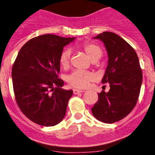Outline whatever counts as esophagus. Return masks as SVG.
Listing matches in <instances>:
<instances>
[{
	"mask_svg": "<svg viewBox=\"0 0 155 155\" xmlns=\"http://www.w3.org/2000/svg\"><path fill=\"white\" fill-rule=\"evenodd\" d=\"M83 91L82 90H76V89H74L73 90V92H74V95H78V94H80Z\"/></svg>",
	"mask_w": 155,
	"mask_h": 155,
	"instance_id": "34e87169",
	"label": "esophagus"
}]
</instances>
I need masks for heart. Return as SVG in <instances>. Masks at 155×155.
<instances>
[{
    "instance_id": "obj_1",
    "label": "heart",
    "mask_w": 155,
    "mask_h": 155,
    "mask_svg": "<svg viewBox=\"0 0 155 155\" xmlns=\"http://www.w3.org/2000/svg\"><path fill=\"white\" fill-rule=\"evenodd\" d=\"M81 48L85 51L88 58L92 62H95L101 58L103 51L97 44L92 42H85L81 45ZM71 51L70 49H65L60 56V64L63 68H68L71 63ZM95 75L91 72L75 71L67 77V81L70 86L78 89L87 87L90 82L95 80Z\"/></svg>"
}]
</instances>
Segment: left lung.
I'll use <instances>...</instances> for the list:
<instances>
[{
    "label": "left lung",
    "instance_id": "8db88e82",
    "mask_svg": "<svg viewBox=\"0 0 155 155\" xmlns=\"http://www.w3.org/2000/svg\"><path fill=\"white\" fill-rule=\"evenodd\" d=\"M94 38L104 42L107 51L108 65L101 83L109 84L110 90L98 93L92 113L101 122L114 123L127 116L136 106L142 71L136 51L120 35L106 31Z\"/></svg>",
    "mask_w": 155,
    "mask_h": 155
}]
</instances>
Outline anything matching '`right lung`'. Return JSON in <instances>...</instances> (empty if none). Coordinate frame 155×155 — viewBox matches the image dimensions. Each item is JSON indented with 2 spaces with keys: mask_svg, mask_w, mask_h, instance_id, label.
Returning a JSON list of instances; mask_svg holds the SVG:
<instances>
[{
  "mask_svg": "<svg viewBox=\"0 0 155 155\" xmlns=\"http://www.w3.org/2000/svg\"><path fill=\"white\" fill-rule=\"evenodd\" d=\"M75 39L52 34L31 39L21 48L12 71L15 99L25 116L42 126L60 123L73 90H63L58 79L63 47Z\"/></svg>",
  "mask_w": 155,
  "mask_h": 155,
  "instance_id": "right-lung-1",
  "label": "right lung"
}]
</instances>
